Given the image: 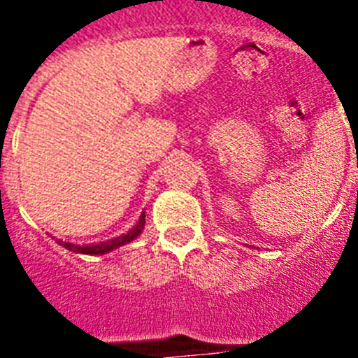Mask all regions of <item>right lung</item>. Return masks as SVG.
I'll return each mask as SVG.
<instances>
[{
	"label": "right lung",
	"mask_w": 358,
	"mask_h": 358,
	"mask_svg": "<svg viewBox=\"0 0 358 358\" xmlns=\"http://www.w3.org/2000/svg\"><path fill=\"white\" fill-rule=\"evenodd\" d=\"M143 229H145V213H141L139 223L135 224L128 234L120 236V238L109 239V241H103V243H98V245H74V243H69V241H61V239H59L57 243L63 245L64 249L74 250V252H81V255H106V252H109V250L119 249V247H122V245L129 243L131 239H135L141 232H143Z\"/></svg>",
	"instance_id": "add662e5"
}]
</instances>
